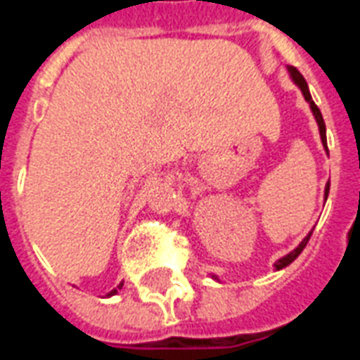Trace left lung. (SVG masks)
<instances>
[{"instance_id":"obj_1","label":"left lung","mask_w":360,"mask_h":360,"mask_svg":"<svg viewBox=\"0 0 360 360\" xmlns=\"http://www.w3.org/2000/svg\"><path fill=\"white\" fill-rule=\"evenodd\" d=\"M288 74H290V77H292L294 84L300 87V91H302L304 99L310 103V109H311V112H314V117H316L318 128H320L321 144H323V148H326V152H328V154H329L328 140H326V122H323V117H321V112H320V109H318V105H316V103H314V99H311L310 89H308V84H306V79H304L302 74H300V72H298V70H296V68H292V66H288ZM328 195H329V183H328V185H326V200H328ZM310 236H311V232L308 233V236H306V238H304L302 241H300V245H298L296 250H292V251H290V253H288V255H285V257H281V259H278V261H276V263H275L276 271H278V269H285L286 265H290L294 259H296V257H298V255H300V253H302V250H304V248H306V243H308V240H310ZM214 278H216V276H214Z\"/></svg>"}]
</instances>
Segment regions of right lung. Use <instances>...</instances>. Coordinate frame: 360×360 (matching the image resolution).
<instances>
[{
  "label": "right lung",
  "mask_w": 360,
  "mask_h": 360,
  "mask_svg": "<svg viewBox=\"0 0 360 360\" xmlns=\"http://www.w3.org/2000/svg\"><path fill=\"white\" fill-rule=\"evenodd\" d=\"M122 285H124V283H120V285H119V286H117V288H112V290H110V292H109V294H107V296H112V294H117V292H119L120 288H122Z\"/></svg>",
  "instance_id": "right-lung-1"
}]
</instances>
